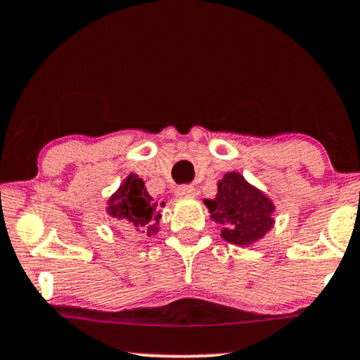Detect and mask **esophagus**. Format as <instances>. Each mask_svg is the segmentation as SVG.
Wrapping results in <instances>:
<instances>
[{
	"instance_id": "obj_1",
	"label": "esophagus",
	"mask_w": 360,
	"mask_h": 360,
	"mask_svg": "<svg viewBox=\"0 0 360 360\" xmlns=\"http://www.w3.org/2000/svg\"><path fill=\"white\" fill-rule=\"evenodd\" d=\"M195 193V189L193 186H179V188L176 189V195L177 198H193Z\"/></svg>"
}]
</instances>
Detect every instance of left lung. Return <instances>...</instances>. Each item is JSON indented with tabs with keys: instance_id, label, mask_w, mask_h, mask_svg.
<instances>
[{
	"instance_id": "left-lung-1",
	"label": "left lung",
	"mask_w": 360,
	"mask_h": 360,
	"mask_svg": "<svg viewBox=\"0 0 360 360\" xmlns=\"http://www.w3.org/2000/svg\"><path fill=\"white\" fill-rule=\"evenodd\" d=\"M204 204L211 219L221 224V238L240 248L254 245L274 227L272 199L238 171L226 172L216 198L204 199Z\"/></svg>"
}]
</instances>
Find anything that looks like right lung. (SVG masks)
<instances>
[{
	"label": "right lung",
	"mask_w": 360,
	"mask_h": 360,
	"mask_svg": "<svg viewBox=\"0 0 360 360\" xmlns=\"http://www.w3.org/2000/svg\"><path fill=\"white\" fill-rule=\"evenodd\" d=\"M106 204V212L124 227L148 236L159 233V221L162 217L161 207H165V201H154L144 186L143 177L134 172L127 174L120 188L109 195Z\"/></svg>",
	"instance_id": "obj_1"
}]
</instances>
